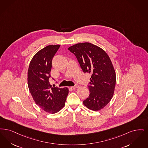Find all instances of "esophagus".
<instances>
[{
  "instance_id": "34e87169",
  "label": "esophagus",
  "mask_w": 148,
  "mask_h": 148,
  "mask_svg": "<svg viewBox=\"0 0 148 148\" xmlns=\"http://www.w3.org/2000/svg\"><path fill=\"white\" fill-rule=\"evenodd\" d=\"M79 87V85L78 84H76L75 86H72V87H71V88H73V89H75V88H78Z\"/></svg>"
}]
</instances>
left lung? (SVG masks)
Segmentation results:
<instances>
[{
    "label": "left lung",
    "instance_id": "8db88e82",
    "mask_svg": "<svg viewBox=\"0 0 148 148\" xmlns=\"http://www.w3.org/2000/svg\"><path fill=\"white\" fill-rule=\"evenodd\" d=\"M68 49L76 56L84 73L92 74L88 86L90 95L84 105L95 111L102 109L112 98L116 86V72L108 55L89 42L77 44Z\"/></svg>",
    "mask_w": 148,
    "mask_h": 148
}]
</instances>
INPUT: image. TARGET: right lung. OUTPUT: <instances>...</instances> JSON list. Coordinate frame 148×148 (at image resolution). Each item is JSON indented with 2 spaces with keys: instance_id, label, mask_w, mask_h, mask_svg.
Wrapping results in <instances>:
<instances>
[{
  "instance_id": "add662e5",
  "label": "right lung",
  "mask_w": 148,
  "mask_h": 148,
  "mask_svg": "<svg viewBox=\"0 0 148 148\" xmlns=\"http://www.w3.org/2000/svg\"><path fill=\"white\" fill-rule=\"evenodd\" d=\"M60 45H49L32 58L27 72L30 92L38 106L49 113H55L64 107L69 94L67 87H52L50 84L52 60Z\"/></svg>"
}]
</instances>
